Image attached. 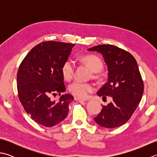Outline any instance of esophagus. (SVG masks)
Masks as SVG:
<instances>
[{"instance_id":"34e87169","label":"esophagus","mask_w":157,"mask_h":157,"mask_svg":"<svg viewBox=\"0 0 157 157\" xmlns=\"http://www.w3.org/2000/svg\"><path fill=\"white\" fill-rule=\"evenodd\" d=\"M74 99H75V101H79V102H86V101H87V100H86V99H82V98H78V97H75Z\"/></svg>"}]
</instances>
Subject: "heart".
<instances>
[{
  "label": "heart",
  "instance_id": "1",
  "mask_svg": "<svg viewBox=\"0 0 157 157\" xmlns=\"http://www.w3.org/2000/svg\"><path fill=\"white\" fill-rule=\"evenodd\" d=\"M82 61L92 70V72L98 73L103 68L101 59L94 55H86L82 58ZM75 63L71 59H68L63 63L61 67V73L65 80L69 81L73 78L75 71ZM69 90L71 94L76 97L84 98L87 97L90 92L94 90L92 85L88 83L75 81L69 86Z\"/></svg>",
  "mask_w": 157,
  "mask_h": 157
}]
</instances>
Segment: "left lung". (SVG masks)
Returning <instances> with one entry per match:
<instances>
[{
    "label": "left lung",
    "mask_w": 157,
    "mask_h": 157,
    "mask_svg": "<svg viewBox=\"0 0 157 157\" xmlns=\"http://www.w3.org/2000/svg\"><path fill=\"white\" fill-rule=\"evenodd\" d=\"M102 55L108 68V80L99 90V96L113 101L102 110L94 121L102 127L115 128L128 121L140 102L144 83L135 58L129 52L111 44L88 49Z\"/></svg>",
    "instance_id": "1"
}]
</instances>
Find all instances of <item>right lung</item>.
<instances>
[{"label": "right lung", "mask_w": 157, "mask_h": 157, "mask_svg": "<svg viewBox=\"0 0 157 157\" xmlns=\"http://www.w3.org/2000/svg\"><path fill=\"white\" fill-rule=\"evenodd\" d=\"M74 46L55 41L42 42L32 48L19 65L17 75L19 101L31 118L42 125L54 126L68 115L73 96L63 94L56 102L50 96L65 91L61 67Z\"/></svg>", "instance_id": "right-lung-1"}]
</instances>
